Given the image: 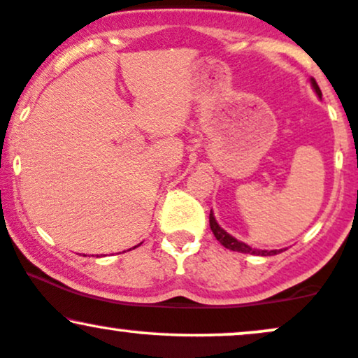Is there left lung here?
I'll return each instance as SVG.
<instances>
[{
    "label": "left lung",
    "instance_id": "obj_1",
    "mask_svg": "<svg viewBox=\"0 0 358 358\" xmlns=\"http://www.w3.org/2000/svg\"><path fill=\"white\" fill-rule=\"evenodd\" d=\"M310 85H312V87H314L315 94L319 96V98L322 99V91H320L319 85H317V83H315L314 78H310ZM209 224H210V231H213L215 239H217V241L220 242V244H222V245L226 247V249H229V250H236V252L252 254V255H275V254L282 252V249H280V250H260V249H252V247L247 245L245 242L237 241L236 237L231 236V234L226 232L222 227L219 226L217 220H215V217H214L213 210H210V214H209Z\"/></svg>",
    "mask_w": 358,
    "mask_h": 358
}]
</instances>
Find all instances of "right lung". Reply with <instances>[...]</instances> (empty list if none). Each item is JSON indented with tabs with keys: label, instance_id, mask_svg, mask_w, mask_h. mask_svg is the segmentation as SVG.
Returning a JSON list of instances; mask_svg holds the SVG:
<instances>
[{
	"label": "right lung",
	"instance_id": "right-lung-1",
	"mask_svg": "<svg viewBox=\"0 0 358 358\" xmlns=\"http://www.w3.org/2000/svg\"><path fill=\"white\" fill-rule=\"evenodd\" d=\"M136 247H138V245H136Z\"/></svg>",
	"mask_w": 358,
	"mask_h": 358
}]
</instances>
